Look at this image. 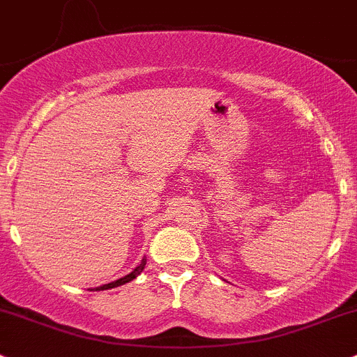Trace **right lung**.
I'll return each mask as SVG.
<instances>
[{
  "instance_id": "1",
  "label": "right lung",
  "mask_w": 357,
  "mask_h": 357,
  "mask_svg": "<svg viewBox=\"0 0 357 357\" xmlns=\"http://www.w3.org/2000/svg\"><path fill=\"white\" fill-rule=\"evenodd\" d=\"M144 266H146V258H142L141 263H139L137 266H135L134 270H132L130 273H128V275H125V277L119 278V280H115V282H109V284H105V285H101V287L91 289V290H108V289H115V287H120V285H123V284H128V282H132V280H134L135 277H139V275L142 273V270H144Z\"/></svg>"
}]
</instances>
